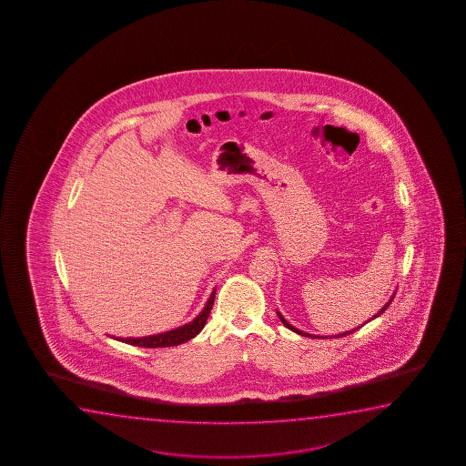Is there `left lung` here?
<instances>
[{"label":"left lung","mask_w":466,"mask_h":466,"mask_svg":"<svg viewBox=\"0 0 466 466\" xmlns=\"http://www.w3.org/2000/svg\"><path fill=\"white\" fill-rule=\"evenodd\" d=\"M395 294L396 293H393V296L390 298L389 302H387V304H385V306H383L382 309H380V310H379V312H377L376 315H374V317H372V319H377V317H380V315H382V313L385 312L387 309H389L390 304H391V300H393V298H395ZM277 315H279V319H280L281 323L287 326L288 329H291V331L296 332V334H300V336H304V338H323V336H312V334H309V332L300 331V329H298V328H294L293 325H289L287 319H283V315H281L280 312H277ZM370 319H368V321H370ZM368 321H366V323H368ZM361 326H358V328H355V329H350V331L340 332V334H338V336H334V338H344V336H347V334H351V332H355L357 331V329H360ZM328 338H329V336H328Z\"/></svg>","instance_id":"obj_1"}]
</instances>
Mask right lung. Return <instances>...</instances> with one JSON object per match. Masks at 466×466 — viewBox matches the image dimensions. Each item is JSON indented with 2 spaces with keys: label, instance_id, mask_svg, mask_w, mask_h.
Returning a JSON list of instances; mask_svg holds the SVG:
<instances>
[{
  "label": "right lung",
  "instance_id": "right-lung-1",
  "mask_svg": "<svg viewBox=\"0 0 466 466\" xmlns=\"http://www.w3.org/2000/svg\"><path fill=\"white\" fill-rule=\"evenodd\" d=\"M215 294L217 289H213L210 298L207 300L202 312L198 313L196 319L186 323V325L170 329V331L160 332V334H154V336H147V338H113L126 342V344L135 345V347H145V349H157V347H175V345L185 344L187 340L196 338L198 332L204 329L207 319L211 312V306L215 302Z\"/></svg>",
  "mask_w": 466,
  "mask_h": 466
}]
</instances>
